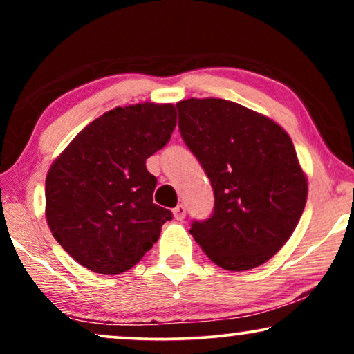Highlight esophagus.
I'll return each instance as SVG.
<instances>
[{
  "label": "esophagus",
  "mask_w": 354,
  "mask_h": 354,
  "mask_svg": "<svg viewBox=\"0 0 354 354\" xmlns=\"http://www.w3.org/2000/svg\"><path fill=\"white\" fill-rule=\"evenodd\" d=\"M187 216V207L183 205H177L176 207H174V217H176L177 221H182L185 219Z\"/></svg>",
  "instance_id": "esophagus-1"
}]
</instances>
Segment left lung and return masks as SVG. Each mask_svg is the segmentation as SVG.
Returning a JSON list of instances; mask_svg holds the SVG:
<instances>
[{
	"instance_id": "left-lung-1",
	"label": "left lung",
	"mask_w": 354,
	"mask_h": 354,
	"mask_svg": "<svg viewBox=\"0 0 354 354\" xmlns=\"http://www.w3.org/2000/svg\"><path fill=\"white\" fill-rule=\"evenodd\" d=\"M178 129L214 190L209 219L190 234L212 263L248 270L269 261L298 225L308 180L288 133L272 119L219 98L177 103Z\"/></svg>"
}]
</instances>
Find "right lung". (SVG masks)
Segmentation results:
<instances>
[{
	"mask_svg": "<svg viewBox=\"0 0 354 354\" xmlns=\"http://www.w3.org/2000/svg\"><path fill=\"white\" fill-rule=\"evenodd\" d=\"M177 124L174 104L142 103L90 122L51 164L46 222L84 268L115 275L156 243L172 212L153 203L156 177L147 159L166 147Z\"/></svg>",
	"mask_w": 354,
	"mask_h": 354,
	"instance_id": "1",
	"label": "right lung"
}]
</instances>
